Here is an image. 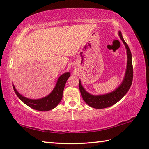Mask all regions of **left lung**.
I'll use <instances>...</instances> for the list:
<instances>
[{"mask_svg": "<svg viewBox=\"0 0 149 149\" xmlns=\"http://www.w3.org/2000/svg\"><path fill=\"white\" fill-rule=\"evenodd\" d=\"M118 36L125 45L127 53V65L126 70L123 82L118 87L109 93L100 94V95H93L88 93L79 80V88L83 100L91 107L96 109H104L115 104L125 96L132 85L133 80V66H132V56L128 44L124 40L121 32L118 31Z\"/></svg>", "mask_w": 149, "mask_h": 149, "instance_id": "1", "label": "left lung"}]
</instances>
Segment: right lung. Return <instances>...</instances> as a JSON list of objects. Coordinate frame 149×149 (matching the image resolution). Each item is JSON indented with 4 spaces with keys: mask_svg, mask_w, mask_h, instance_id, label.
I'll return each mask as SVG.
<instances>
[{
    "mask_svg": "<svg viewBox=\"0 0 149 149\" xmlns=\"http://www.w3.org/2000/svg\"><path fill=\"white\" fill-rule=\"evenodd\" d=\"M70 76V73L66 72L62 74L57 80L56 85L52 92L49 95L40 99H29L24 97L16 90L15 86L13 85V90L19 98L24 104L35 110L47 111L55 108L61 102L63 98V93L68 79Z\"/></svg>",
    "mask_w": 149,
    "mask_h": 149,
    "instance_id": "1",
    "label": "right lung"
}]
</instances>
